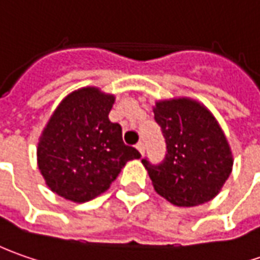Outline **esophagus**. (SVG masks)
<instances>
[{
  "mask_svg": "<svg viewBox=\"0 0 260 260\" xmlns=\"http://www.w3.org/2000/svg\"><path fill=\"white\" fill-rule=\"evenodd\" d=\"M137 149H138L141 154H144V151H145V145H144V142H142V141H139L138 144H137Z\"/></svg>",
  "mask_w": 260,
  "mask_h": 260,
  "instance_id": "esophagus-1",
  "label": "esophagus"
}]
</instances>
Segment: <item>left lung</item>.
<instances>
[{"instance_id": "obj_1", "label": "left lung", "mask_w": 260, "mask_h": 260, "mask_svg": "<svg viewBox=\"0 0 260 260\" xmlns=\"http://www.w3.org/2000/svg\"><path fill=\"white\" fill-rule=\"evenodd\" d=\"M154 118L166 138L159 166L142 159L155 191L178 207L213 200L233 168L229 141L213 113L190 98L158 101Z\"/></svg>"}]
</instances>
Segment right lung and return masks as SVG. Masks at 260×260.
<instances>
[{
  "label": "right lung",
  "mask_w": 260,
  "mask_h": 260,
  "mask_svg": "<svg viewBox=\"0 0 260 260\" xmlns=\"http://www.w3.org/2000/svg\"><path fill=\"white\" fill-rule=\"evenodd\" d=\"M115 96L82 87L58 103L41 132L37 166L50 190L75 203L105 192L122 167L141 157L122 141L119 123L109 121Z\"/></svg>",
  "instance_id": "obj_1"
}]
</instances>
